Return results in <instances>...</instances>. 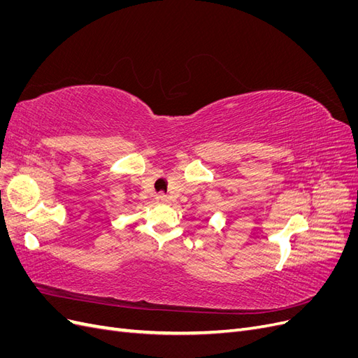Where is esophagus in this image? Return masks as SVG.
Masks as SVG:
<instances>
[{"instance_id":"1","label":"esophagus","mask_w":358,"mask_h":358,"mask_svg":"<svg viewBox=\"0 0 358 358\" xmlns=\"http://www.w3.org/2000/svg\"><path fill=\"white\" fill-rule=\"evenodd\" d=\"M155 201L158 204H167V203H170V197L166 196V194H158V196L155 197Z\"/></svg>"}]
</instances>
